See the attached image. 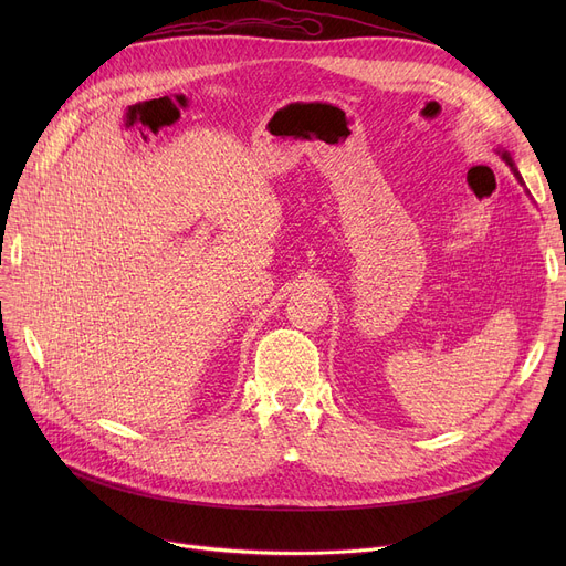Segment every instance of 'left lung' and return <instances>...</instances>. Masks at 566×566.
I'll list each match as a JSON object with an SVG mask.
<instances>
[{"label":"left lung","mask_w":566,"mask_h":566,"mask_svg":"<svg viewBox=\"0 0 566 566\" xmlns=\"http://www.w3.org/2000/svg\"><path fill=\"white\" fill-rule=\"evenodd\" d=\"M504 160H507V163H510V165H512V158H510V156H507V154H504ZM512 167H514V165H512Z\"/></svg>","instance_id":"obj_1"}]
</instances>
